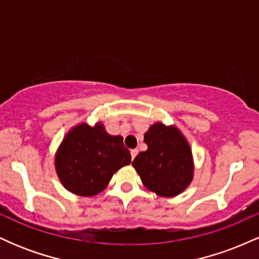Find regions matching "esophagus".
<instances>
[{
    "label": "esophagus",
    "instance_id": "34e87169",
    "mask_svg": "<svg viewBox=\"0 0 259 259\" xmlns=\"http://www.w3.org/2000/svg\"><path fill=\"white\" fill-rule=\"evenodd\" d=\"M130 153H132V158L134 159V158H135L136 156H138L139 150H138V148H135V150H132V152H130Z\"/></svg>",
    "mask_w": 259,
    "mask_h": 259
}]
</instances>
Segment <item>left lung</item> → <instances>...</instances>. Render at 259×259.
Returning <instances> with one entry per match:
<instances>
[{
  "label": "left lung",
  "instance_id": "8db88e82",
  "mask_svg": "<svg viewBox=\"0 0 259 259\" xmlns=\"http://www.w3.org/2000/svg\"><path fill=\"white\" fill-rule=\"evenodd\" d=\"M147 150L133 160L142 184L150 191L173 197L190 185L194 175L191 148L175 126L156 123L145 134Z\"/></svg>",
  "mask_w": 259,
  "mask_h": 259
}]
</instances>
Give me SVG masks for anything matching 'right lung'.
I'll list each match as a JSON object with an SVG mask.
<instances>
[{
  "instance_id": "obj_1",
  "label": "right lung",
  "mask_w": 259,
  "mask_h": 259,
  "mask_svg": "<svg viewBox=\"0 0 259 259\" xmlns=\"http://www.w3.org/2000/svg\"><path fill=\"white\" fill-rule=\"evenodd\" d=\"M132 154L121 136H112L102 124H80L67 134L56 154V170L68 191L95 196L103 191L113 174L130 164Z\"/></svg>"
}]
</instances>
